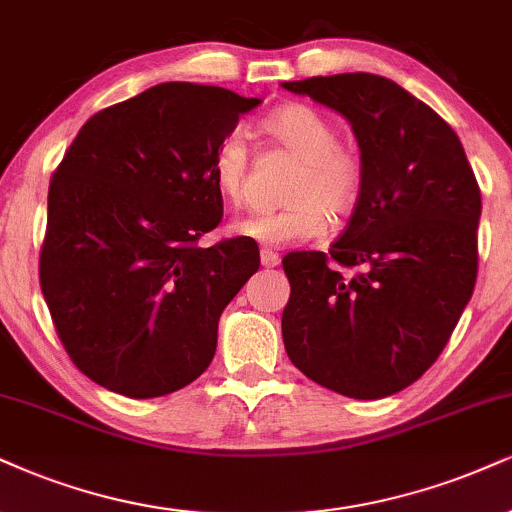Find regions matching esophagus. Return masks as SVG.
<instances>
[{
	"label": "esophagus",
	"mask_w": 512,
	"mask_h": 512,
	"mask_svg": "<svg viewBox=\"0 0 512 512\" xmlns=\"http://www.w3.org/2000/svg\"><path fill=\"white\" fill-rule=\"evenodd\" d=\"M261 263L266 268H275L277 263H280V254H277V251H273V249H261Z\"/></svg>",
	"instance_id": "obj_1"
}]
</instances>
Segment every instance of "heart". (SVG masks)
Segmentation results:
<instances>
[{"instance_id": "b5f03b06", "label": "heart", "mask_w": 512, "mask_h": 512, "mask_svg": "<svg viewBox=\"0 0 512 512\" xmlns=\"http://www.w3.org/2000/svg\"><path fill=\"white\" fill-rule=\"evenodd\" d=\"M263 132L299 159L280 211L246 213L235 232L261 244L282 246L325 235L332 218L356 211L365 192V159L361 149L339 140L330 118L306 104L275 109L263 121ZM216 189L232 204H244L249 194V144L239 130L220 137L211 154Z\"/></svg>"}]
</instances>
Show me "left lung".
<instances>
[{"mask_svg": "<svg viewBox=\"0 0 512 512\" xmlns=\"http://www.w3.org/2000/svg\"><path fill=\"white\" fill-rule=\"evenodd\" d=\"M282 87L342 113L365 159L363 199L330 251L282 258L287 356L337 394L382 399L432 368L468 306L477 178L451 125L394 80L339 73Z\"/></svg>", "mask_w": 512, "mask_h": 512, "instance_id": "obj_1", "label": "left lung"}]
</instances>
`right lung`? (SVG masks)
Returning <instances> with one entry per match:
<instances>
[{
  "instance_id": "obj_1",
  "label": "right lung",
  "mask_w": 512,
  "mask_h": 512,
  "mask_svg": "<svg viewBox=\"0 0 512 512\" xmlns=\"http://www.w3.org/2000/svg\"><path fill=\"white\" fill-rule=\"evenodd\" d=\"M261 99L161 82L82 125L49 182L40 287L82 375L154 399L213 361L218 320L258 244L199 239L223 220L211 154Z\"/></svg>"
}]
</instances>
